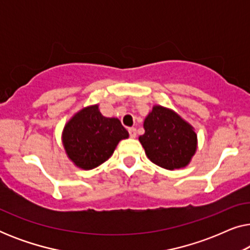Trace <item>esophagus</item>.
I'll use <instances>...</instances> for the list:
<instances>
[{"label":"esophagus","mask_w":250,"mask_h":250,"mask_svg":"<svg viewBox=\"0 0 250 250\" xmlns=\"http://www.w3.org/2000/svg\"><path fill=\"white\" fill-rule=\"evenodd\" d=\"M128 133H129V136H131L132 139H134L135 136H136V128H134V127L129 128L128 129Z\"/></svg>","instance_id":"esophagus-1"}]
</instances>
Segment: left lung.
Wrapping results in <instances>:
<instances>
[{
    "label": "left lung",
    "instance_id": "left-lung-1",
    "mask_svg": "<svg viewBox=\"0 0 250 250\" xmlns=\"http://www.w3.org/2000/svg\"><path fill=\"white\" fill-rule=\"evenodd\" d=\"M143 127L146 132L139 141L153 164L173 170L190 163L197 150V134L192 126L175 111L153 105Z\"/></svg>",
    "mask_w": 250,
    "mask_h": 250
}]
</instances>
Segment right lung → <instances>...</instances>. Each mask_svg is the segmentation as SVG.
Segmentation results:
<instances>
[{
	"label": "right lung",
	"mask_w": 250,
	"mask_h": 250,
	"mask_svg": "<svg viewBox=\"0 0 250 250\" xmlns=\"http://www.w3.org/2000/svg\"><path fill=\"white\" fill-rule=\"evenodd\" d=\"M128 132L118 118H107L99 105H90L75 114L64 125L62 143L71 162L82 169H93L110 158Z\"/></svg>",
	"instance_id": "right-lung-1"
}]
</instances>
